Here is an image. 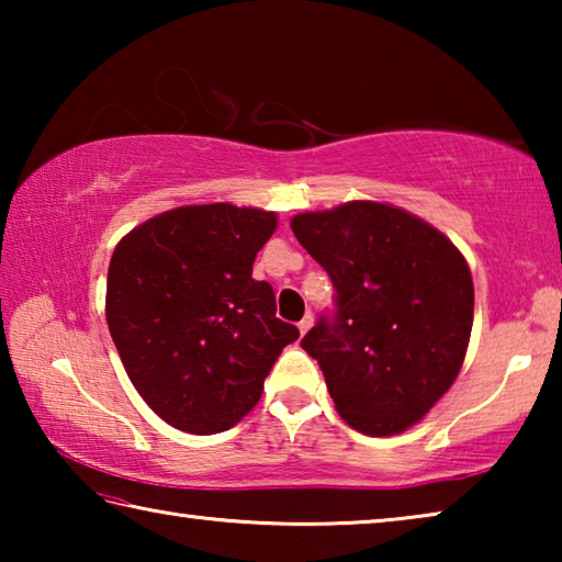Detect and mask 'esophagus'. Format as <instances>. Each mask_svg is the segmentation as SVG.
<instances>
[{
  "label": "esophagus",
  "instance_id": "esophagus-1",
  "mask_svg": "<svg viewBox=\"0 0 562 562\" xmlns=\"http://www.w3.org/2000/svg\"><path fill=\"white\" fill-rule=\"evenodd\" d=\"M312 322H315V317H312V315H304L302 319H300V331H302V335H304V331H307L310 327H312Z\"/></svg>",
  "mask_w": 562,
  "mask_h": 562
}]
</instances>
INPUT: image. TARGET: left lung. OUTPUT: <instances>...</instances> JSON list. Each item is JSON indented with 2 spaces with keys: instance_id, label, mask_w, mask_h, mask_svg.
<instances>
[{
  "instance_id": "1",
  "label": "left lung",
  "mask_w": 562,
  "mask_h": 562,
  "mask_svg": "<svg viewBox=\"0 0 562 562\" xmlns=\"http://www.w3.org/2000/svg\"><path fill=\"white\" fill-rule=\"evenodd\" d=\"M292 233L335 288V310L300 345L339 416L367 436L408 429L463 364L473 325L463 255L429 223L369 201L292 217Z\"/></svg>"
}]
</instances>
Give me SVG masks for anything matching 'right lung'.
<instances>
[{
  "mask_svg": "<svg viewBox=\"0 0 562 562\" xmlns=\"http://www.w3.org/2000/svg\"><path fill=\"white\" fill-rule=\"evenodd\" d=\"M274 213L231 203L176 207L113 250L106 322L144 402L180 431H227L258 404L280 351L300 337L282 322L252 262Z\"/></svg>",
  "mask_w": 562,
  "mask_h": 562,
  "instance_id": "1",
  "label": "right lung"
}]
</instances>
